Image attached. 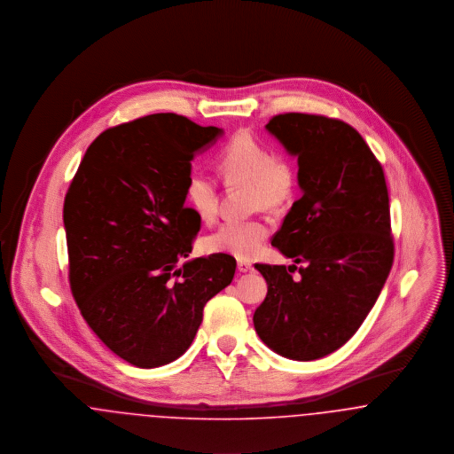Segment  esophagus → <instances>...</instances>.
<instances>
[{
    "mask_svg": "<svg viewBox=\"0 0 454 454\" xmlns=\"http://www.w3.org/2000/svg\"><path fill=\"white\" fill-rule=\"evenodd\" d=\"M251 268H253V264H251V262H247V260H239L238 270L239 271H240V273L251 271Z\"/></svg>",
    "mask_w": 454,
    "mask_h": 454,
    "instance_id": "obj_1",
    "label": "esophagus"
}]
</instances>
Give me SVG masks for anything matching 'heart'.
<instances>
[{
  "instance_id": "1",
  "label": "heart",
  "mask_w": 454,
  "mask_h": 454,
  "mask_svg": "<svg viewBox=\"0 0 454 454\" xmlns=\"http://www.w3.org/2000/svg\"><path fill=\"white\" fill-rule=\"evenodd\" d=\"M216 168L229 188H247V205L253 212L282 214L297 194L299 176L292 159L275 153L251 131H239L231 138L216 157ZM184 192L200 220L207 223L215 220L220 194L212 176L192 170ZM268 234L270 231L262 220H231L203 239L201 246L207 253L249 260L262 251Z\"/></svg>"
}]
</instances>
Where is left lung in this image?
Listing matches in <instances>:
<instances>
[{"label": "left lung", "mask_w": 454, "mask_h": 454, "mask_svg": "<svg viewBox=\"0 0 454 454\" xmlns=\"http://www.w3.org/2000/svg\"><path fill=\"white\" fill-rule=\"evenodd\" d=\"M266 128L299 157L304 192L273 246L304 264H256L268 294L253 321L277 354L314 360L356 334L391 271L395 240L384 170L345 121L286 113Z\"/></svg>", "instance_id": "8db88e82"}]
</instances>
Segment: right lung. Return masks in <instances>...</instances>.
I'll use <instances>...</instances> for the list:
<instances>
[{
    "label": "right lung",
    "instance_id": "right-lung-1",
    "mask_svg": "<svg viewBox=\"0 0 454 454\" xmlns=\"http://www.w3.org/2000/svg\"><path fill=\"white\" fill-rule=\"evenodd\" d=\"M222 131L160 113L102 131L65 196L73 299L94 333L126 362L152 369L181 357L205 304L236 260L184 262L201 220L184 207L196 150Z\"/></svg>",
    "mask_w": 454,
    "mask_h": 454
}]
</instances>
